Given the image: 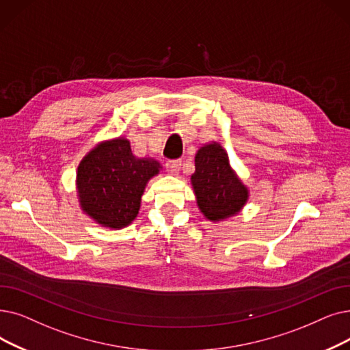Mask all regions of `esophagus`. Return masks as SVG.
I'll return each instance as SVG.
<instances>
[{
  "label": "esophagus",
  "mask_w": 350,
  "mask_h": 350,
  "mask_svg": "<svg viewBox=\"0 0 350 350\" xmlns=\"http://www.w3.org/2000/svg\"><path fill=\"white\" fill-rule=\"evenodd\" d=\"M165 165H167V170H169L172 174H177L180 167H181V161L180 160H169Z\"/></svg>",
  "instance_id": "esophagus-1"
}]
</instances>
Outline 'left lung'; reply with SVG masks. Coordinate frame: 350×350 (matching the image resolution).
Segmentation results:
<instances>
[{"label":"left lung","mask_w":350,"mask_h":350,"mask_svg":"<svg viewBox=\"0 0 350 350\" xmlns=\"http://www.w3.org/2000/svg\"><path fill=\"white\" fill-rule=\"evenodd\" d=\"M191 186L197 206L213 223L236 216L249 200V190L232 169L226 150L216 142L202 146L194 157Z\"/></svg>","instance_id":"1"}]
</instances>
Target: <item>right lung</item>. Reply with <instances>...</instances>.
<instances>
[{
	"instance_id": "right-lung-1",
	"label": "right lung",
	"mask_w": 350,
	"mask_h": 350,
	"mask_svg": "<svg viewBox=\"0 0 350 350\" xmlns=\"http://www.w3.org/2000/svg\"><path fill=\"white\" fill-rule=\"evenodd\" d=\"M161 169L154 159L135 157L124 137L101 142L79 164L80 206L97 224L123 229L137 217L148 180Z\"/></svg>"
}]
</instances>
